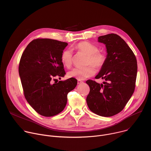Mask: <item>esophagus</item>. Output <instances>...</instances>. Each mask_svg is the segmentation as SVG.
I'll use <instances>...</instances> for the list:
<instances>
[{
	"instance_id": "34e87169",
	"label": "esophagus",
	"mask_w": 151,
	"mask_h": 151,
	"mask_svg": "<svg viewBox=\"0 0 151 151\" xmlns=\"http://www.w3.org/2000/svg\"><path fill=\"white\" fill-rule=\"evenodd\" d=\"M82 82H83V81H82L81 80H79V79H78V84L82 83Z\"/></svg>"
}]
</instances>
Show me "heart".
I'll use <instances>...</instances> for the list:
<instances>
[{"label":"heart","instance_id":"heart-1","mask_svg":"<svg viewBox=\"0 0 151 151\" xmlns=\"http://www.w3.org/2000/svg\"><path fill=\"white\" fill-rule=\"evenodd\" d=\"M75 49L79 52L87 55L85 64L89 66L82 69L75 68L69 71L68 75L70 78L82 80L91 77L96 73L94 67L97 69H100L106 63V55L99 51L97 47L88 42L83 41L78 43ZM72 60L73 54L70 50H66L62 52L61 61L64 66L70 68L72 65Z\"/></svg>","mask_w":151,"mask_h":151}]
</instances>
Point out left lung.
<instances>
[{
    "label": "left lung",
    "instance_id": "left-lung-1",
    "mask_svg": "<svg viewBox=\"0 0 151 151\" xmlns=\"http://www.w3.org/2000/svg\"><path fill=\"white\" fill-rule=\"evenodd\" d=\"M98 41L106 45L107 60L96 79L86 81L90 91L87 97L90 110L105 117L114 116L123 110L133 95L137 72L134 54L119 36L111 33L101 36Z\"/></svg>",
    "mask_w": 151,
    "mask_h": 151
}]
</instances>
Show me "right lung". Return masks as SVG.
<instances>
[{"mask_svg":"<svg viewBox=\"0 0 151 151\" xmlns=\"http://www.w3.org/2000/svg\"><path fill=\"white\" fill-rule=\"evenodd\" d=\"M68 44L51 39L30 42L21 55L18 72L24 97L39 114L55 116L63 111L68 94L77 85L70 78L54 82L66 74L61 55Z\"/></svg>","mask_w":151,"mask_h":151,"instance_id":"right-lung-1","label":"right lung"}]
</instances>
